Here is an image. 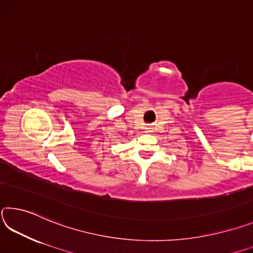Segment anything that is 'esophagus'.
<instances>
[{
	"label": "esophagus",
	"instance_id": "esophagus-1",
	"mask_svg": "<svg viewBox=\"0 0 253 253\" xmlns=\"http://www.w3.org/2000/svg\"><path fill=\"white\" fill-rule=\"evenodd\" d=\"M150 131H151V127L147 126V127H146V132H147V133H149V132H150Z\"/></svg>",
	"mask_w": 253,
	"mask_h": 253
}]
</instances>
